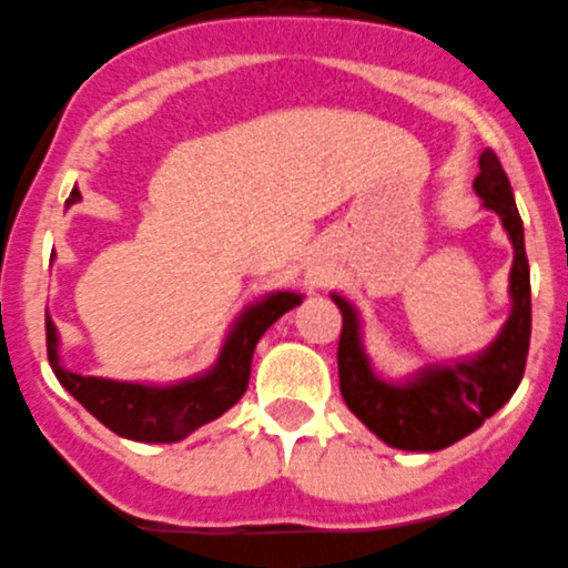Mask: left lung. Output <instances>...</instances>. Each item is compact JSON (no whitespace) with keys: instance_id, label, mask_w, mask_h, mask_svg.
Listing matches in <instances>:
<instances>
[{"instance_id":"left-lung-1","label":"left lung","mask_w":568,"mask_h":568,"mask_svg":"<svg viewBox=\"0 0 568 568\" xmlns=\"http://www.w3.org/2000/svg\"><path fill=\"white\" fill-rule=\"evenodd\" d=\"M478 178L473 189L484 209L498 214L500 226L513 243L509 272V308L504 328L484 351L444 365H424L405 379H385L376 373L362 339V316L351 300L331 294L342 311L339 334V390L347 410L354 413L373 436L396 449L436 453L478 430L493 413L507 405L524 379L529 334H532V291L524 248V221L515 206L513 186L493 150L478 158Z\"/></svg>"}]
</instances>
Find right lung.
<instances>
[{"mask_svg": "<svg viewBox=\"0 0 568 568\" xmlns=\"http://www.w3.org/2000/svg\"><path fill=\"white\" fill-rule=\"evenodd\" d=\"M81 201L73 189L68 206ZM303 303L296 291H272L240 311L232 322L221 354L209 371L175 382V385H150V382H119L101 376H81L61 365L59 331L48 314V359L55 379L70 396L93 413L104 427L121 438L144 444H175L195 433L206 422L234 407L243 398L252 376V356L260 336L274 322Z\"/></svg>", "mask_w": 568, "mask_h": 568, "instance_id": "1", "label": "right lung"}]
</instances>
